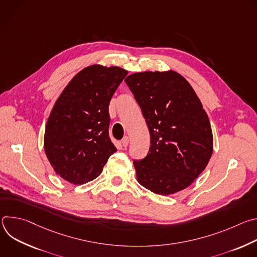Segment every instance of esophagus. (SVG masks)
I'll return each instance as SVG.
<instances>
[{
	"mask_svg": "<svg viewBox=\"0 0 257 257\" xmlns=\"http://www.w3.org/2000/svg\"><path fill=\"white\" fill-rule=\"evenodd\" d=\"M121 143H122V145L124 146V148H126V146L129 144V137H128V136H125V137L122 139Z\"/></svg>",
	"mask_w": 257,
	"mask_h": 257,
	"instance_id": "esophagus-1",
	"label": "esophagus"
}]
</instances>
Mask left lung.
<instances>
[{
  "instance_id": "left-lung-1",
  "label": "left lung",
  "mask_w": 257,
  "mask_h": 257,
  "mask_svg": "<svg viewBox=\"0 0 257 257\" xmlns=\"http://www.w3.org/2000/svg\"><path fill=\"white\" fill-rule=\"evenodd\" d=\"M125 81L151 134L148 156L133 163L138 183L160 195L187 188L205 169L213 151L209 119L200 99L173 70L133 73Z\"/></svg>"
}]
</instances>
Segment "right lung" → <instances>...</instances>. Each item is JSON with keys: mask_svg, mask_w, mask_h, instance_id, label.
Wrapping results in <instances>:
<instances>
[{"mask_svg": "<svg viewBox=\"0 0 257 257\" xmlns=\"http://www.w3.org/2000/svg\"><path fill=\"white\" fill-rule=\"evenodd\" d=\"M128 71L94 64L72 78L56 100L44 136L57 175L74 185L98 177L117 150L108 137V104Z\"/></svg>", "mask_w": 257, "mask_h": 257, "instance_id": "obj_1", "label": "right lung"}]
</instances>
